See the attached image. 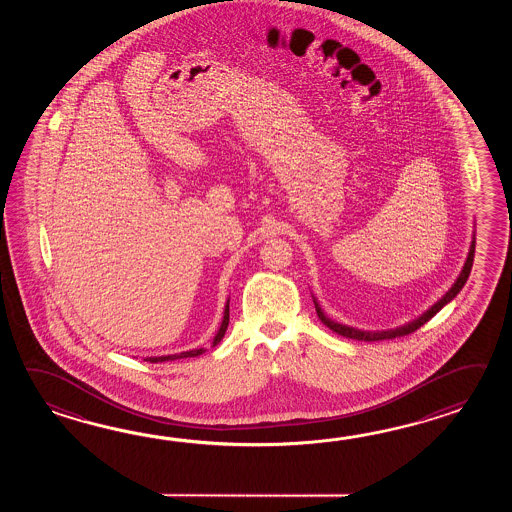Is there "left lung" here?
<instances>
[{"mask_svg":"<svg viewBox=\"0 0 512 512\" xmlns=\"http://www.w3.org/2000/svg\"><path fill=\"white\" fill-rule=\"evenodd\" d=\"M474 249H476V238H472V243H470V249H468L467 260H465V265H463V269L459 272V276L456 278V282L454 285L446 291L437 302H435L430 309H426L425 313L421 316H417L414 318L412 322H408V324H404V326L395 327V329H382V331H364V329H357V327L346 326V324H338L335 320H331L329 316L322 311V307L318 304V300H316L315 296H313V302H315L316 315L318 318L322 320V324L324 326L329 327L331 331H335L338 335H342V337L353 338V340H364V342H375V340H390V338L404 337V335H410V333H414L417 331L419 327L425 326L426 322L435 315V313H439L443 307H445L448 302H452L454 298H456L457 293L463 289V285L467 283L468 274L472 271V263H474Z\"/></svg>","mask_w":512,"mask_h":512,"instance_id":"left-lung-1","label":"left lung"}]
</instances>
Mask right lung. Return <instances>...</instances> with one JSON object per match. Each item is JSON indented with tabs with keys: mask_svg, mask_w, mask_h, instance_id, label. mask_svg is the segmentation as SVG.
<instances>
[{
	"mask_svg": "<svg viewBox=\"0 0 512 512\" xmlns=\"http://www.w3.org/2000/svg\"><path fill=\"white\" fill-rule=\"evenodd\" d=\"M229 302L230 300H227V304H225L223 320H221V326H219L216 337H214V340H212V348H214V346H218L219 342H221V338L225 337V331H227V327H229ZM205 351H207V348L190 349V351H181V353H174V355L146 357L144 360H148V362H166V360L188 359V357H199V355H203Z\"/></svg>",
	"mask_w": 512,
	"mask_h": 512,
	"instance_id": "1",
	"label": "right lung"
}]
</instances>
